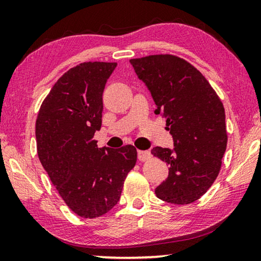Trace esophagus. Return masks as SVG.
Returning <instances> with one entry per match:
<instances>
[{"label": "esophagus", "instance_id": "obj_1", "mask_svg": "<svg viewBox=\"0 0 261 261\" xmlns=\"http://www.w3.org/2000/svg\"><path fill=\"white\" fill-rule=\"evenodd\" d=\"M151 153L148 151H138V159L139 161H147L151 159Z\"/></svg>", "mask_w": 261, "mask_h": 261}]
</instances>
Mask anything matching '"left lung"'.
Here are the masks:
<instances>
[{"instance_id":"left-lung-1","label":"left lung","mask_w":261,"mask_h":261,"mask_svg":"<svg viewBox=\"0 0 261 261\" xmlns=\"http://www.w3.org/2000/svg\"><path fill=\"white\" fill-rule=\"evenodd\" d=\"M130 63L151 91L158 107L154 113L166 118L174 139V149H152L169 169L155 189L156 197L175 205L191 204L220 173L228 141L223 105L199 70L178 56L149 55Z\"/></svg>"}]
</instances>
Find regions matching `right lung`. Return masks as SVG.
Instances as JSON below:
<instances>
[{"instance_id": "right-lung-1", "label": "right lung", "mask_w": 261, "mask_h": 261, "mask_svg": "<svg viewBox=\"0 0 261 261\" xmlns=\"http://www.w3.org/2000/svg\"><path fill=\"white\" fill-rule=\"evenodd\" d=\"M115 62H84L65 72L42 101L35 122L38 156L74 214L94 219L121 198L137 149L98 147L102 93Z\"/></svg>"}]
</instances>
